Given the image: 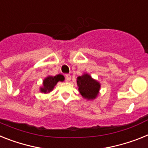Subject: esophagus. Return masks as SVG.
I'll return each mask as SVG.
<instances>
[{"mask_svg": "<svg viewBox=\"0 0 148 148\" xmlns=\"http://www.w3.org/2000/svg\"><path fill=\"white\" fill-rule=\"evenodd\" d=\"M71 78V77L70 74H66L65 75V80H66V82L70 81Z\"/></svg>", "mask_w": 148, "mask_h": 148, "instance_id": "obj_1", "label": "esophagus"}]
</instances>
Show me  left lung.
<instances>
[{
	"instance_id": "left-lung-1",
	"label": "left lung",
	"mask_w": 148,
	"mask_h": 148,
	"mask_svg": "<svg viewBox=\"0 0 148 148\" xmlns=\"http://www.w3.org/2000/svg\"><path fill=\"white\" fill-rule=\"evenodd\" d=\"M77 84L79 91L82 96L87 99H94L97 96L100 89V84L96 80H93L89 74H84L78 77Z\"/></svg>"
}]
</instances>
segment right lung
Segmentation results:
<instances>
[{
    "instance_id": "right-lung-1",
    "label": "right lung",
    "mask_w": 148,
    "mask_h": 148,
    "mask_svg": "<svg viewBox=\"0 0 148 148\" xmlns=\"http://www.w3.org/2000/svg\"><path fill=\"white\" fill-rule=\"evenodd\" d=\"M64 77L62 74H58L55 77H47L45 80H43V86L40 88V92L47 93L52 91L54 86L56 85L57 83L59 81H62V80H64Z\"/></svg>"
}]
</instances>
